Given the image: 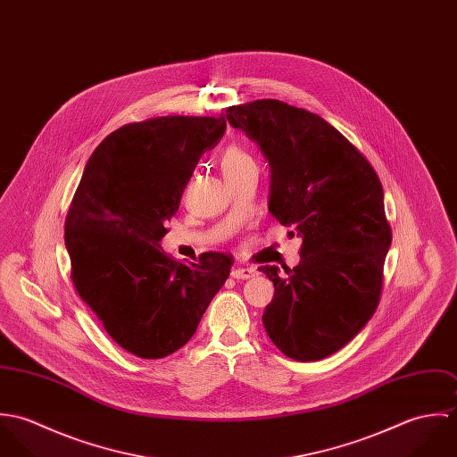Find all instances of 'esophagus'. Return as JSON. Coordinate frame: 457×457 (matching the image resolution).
Returning a JSON list of instances; mask_svg holds the SVG:
<instances>
[{
	"instance_id": "1",
	"label": "esophagus",
	"mask_w": 457,
	"mask_h": 457,
	"mask_svg": "<svg viewBox=\"0 0 457 457\" xmlns=\"http://www.w3.org/2000/svg\"><path fill=\"white\" fill-rule=\"evenodd\" d=\"M255 272H257L255 267H236V269H232L230 276L236 279H248V278L255 276Z\"/></svg>"
}]
</instances>
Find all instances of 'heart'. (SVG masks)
<instances>
[{
	"instance_id": "b5f03b06",
	"label": "heart",
	"mask_w": 457,
	"mask_h": 457,
	"mask_svg": "<svg viewBox=\"0 0 457 457\" xmlns=\"http://www.w3.org/2000/svg\"><path fill=\"white\" fill-rule=\"evenodd\" d=\"M220 167H221L223 176L228 178V176H236L243 170L253 169L255 162L243 147L228 145V147L223 149V153L220 156Z\"/></svg>"
}]
</instances>
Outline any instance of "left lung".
I'll return each instance as SVG.
<instances>
[{
  "label": "left lung",
  "instance_id": "obj_1",
  "mask_svg": "<svg viewBox=\"0 0 457 457\" xmlns=\"http://www.w3.org/2000/svg\"><path fill=\"white\" fill-rule=\"evenodd\" d=\"M227 120L261 145L269 211L303 239L294 269L261 267L274 283L262 322L287 357L320 361L378 306L392 241L382 183L362 153L310 111L267 98L228 107Z\"/></svg>",
  "mask_w": 457,
  "mask_h": 457
}]
</instances>
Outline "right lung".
Segmentation results:
<instances>
[{
	"mask_svg": "<svg viewBox=\"0 0 457 457\" xmlns=\"http://www.w3.org/2000/svg\"><path fill=\"white\" fill-rule=\"evenodd\" d=\"M220 118L163 116L107 135L89 156L65 220L71 281L109 336L142 359L185 346L232 257L187 265L160 241L200 156L223 137Z\"/></svg>",
	"mask_w": 457,
	"mask_h": 457,
	"instance_id": "add662e5",
	"label": "right lung"
}]
</instances>
